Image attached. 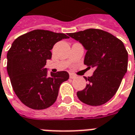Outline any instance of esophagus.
Instances as JSON below:
<instances>
[{"instance_id":"obj_1","label":"esophagus","mask_w":135,"mask_h":135,"mask_svg":"<svg viewBox=\"0 0 135 135\" xmlns=\"http://www.w3.org/2000/svg\"><path fill=\"white\" fill-rule=\"evenodd\" d=\"M69 77H70V79H76V76L75 74H71L70 75H69Z\"/></svg>"}]
</instances>
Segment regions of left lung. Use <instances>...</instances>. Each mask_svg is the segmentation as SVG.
Segmentation results:
<instances>
[{
    "mask_svg": "<svg viewBox=\"0 0 135 135\" xmlns=\"http://www.w3.org/2000/svg\"><path fill=\"white\" fill-rule=\"evenodd\" d=\"M87 50L84 64L95 67L83 90L76 93L82 103L90 105L105 103L116 94L127 71L128 53L124 43L113 35L98 29L69 33Z\"/></svg>",
    "mask_w": 135,
    "mask_h": 135,
    "instance_id": "obj_1",
    "label": "left lung"
}]
</instances>
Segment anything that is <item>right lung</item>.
I'll list each match as a JSON object with an SVG mask.
<instances>
[{"label": "right lung", "mask_w": 135, "mask_h": 135, "mask_svg": "<svg viewBox=\"0 0 135 135\" xmlns=\"http://www.w3.org/2000/svg\"><path fill=\"white\" fill-rule=\"evenodd\" d=\"M69 37L64 33L35 30L19 36L7 53V71L14 93L27 107L42 110L56 102L62 82L69 79L66 71L50 72L45 68L51 59L54 45Z\"/></svg>", "instance_id": "add662e5"}]
</instances>
